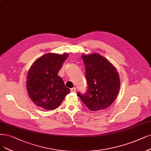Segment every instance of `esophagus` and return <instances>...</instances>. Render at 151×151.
Returning a JSON list of instances; mask_svg holds the SVG:
<instances>
[{"label":"esophagus","mask_w":151,"mask_h":151,"mask_svg":"<svg viewBox=\"0 0 151 151\" xmlns=\"http://www.w3.org/2000/svg\"><path fill=\"white\" fill-rule=\"evenodd\" d=\"M70 91H71V92H73V93H75V92L76 91V88L73 87V88H71V89H70Z\"/></svg>","instance_id":"esophagus-1"}]
</instances>
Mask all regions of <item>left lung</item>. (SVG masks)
Listing matches in <instances>:
<instances>
[{
  "mask_svg": "<svg viewBox=\"0 0 151 151\" xmlns=\"http://www.w3.org/2000/svg\"><path fill=\"white\" fill-rule=\"evenodd\" d=\"M86 69L88 90L77 94L91 111L106 109L119 93L120 79L115 67L103 56L96 53L83 55Z\"/></svg>",
  "mask_w": 151,
  "mask_h": 151,
  "instance_id": "obj_1",
  "label": "left lung"
}]
</instances>
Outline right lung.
I'll return each mask as SVG.
<instances>
[{"label":"right lung","mask_w":151,"mask_h":151,"mask_svg":"<svg viewBox=\"0 0 151 151\" xmlns=\"http://www.w3.org/2000/svg\"><path fill=\"white\" fill-rule=\"evenodd\" d=\"M68 53H49L38 58L31 66L27 76V90L35 104L45 109H57L70 93L58 76Z\"/></svg>","instance_id":"add662e5"}]
</instances>
